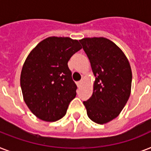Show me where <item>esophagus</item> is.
<instances>
[{
    "label": "esophagus",
    "instance_id": "obj_1",
    "mask_svg": "<svg viewBox=\"0 0 151 151\" xmlns=\"http://www.w3.org/2000/svg\"><path fill=\"white\" fill-rule=\"evenodd\" d=\"M81 85H82V81H80L77 82V86H78V88H80L81 86Z\"/></svg>",
    "mask_w": 151,
    "mask_h": 151
}]
</instances>
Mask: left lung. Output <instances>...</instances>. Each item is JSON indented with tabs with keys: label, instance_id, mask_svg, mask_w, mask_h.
Segmentation results:
<instances>
[{
	"label": "left lung",
	"instance_id": "1",
	"mask_svg": "<svg viewBox=\"0 0 151 151\" xmlns=\"http://www.w3.org/2000/svg\"><path fill=\"white\" fill-rule=\"evenodd\" d=\"M96 77L93 93L83 103L92 122L106 124L120 114L131 93L132 70L124 52L105 37L79 41Z\"/></svg>",
	"mask_w": 151,
	"mask_h": 151
}]
</instances>
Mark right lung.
I'll return each mask as SVG.
<instances>
[{"label":"right lung","instance_id":"right-lung-1","mask_svg":"<svg viewBox=\"0 0 151 151\" xmlns=\"http://www.w3.org/2000/svg\"><path fill=\"white\" fill-rule=\"evenodd\" d=\"M81 48L78 40L49 37L28 55L21 71L20 85L25 103L39 119L56 122L66 114L77 95L67 63Z\"/></svg>","mask_w":151,"mask_h":151}]
</instances>
